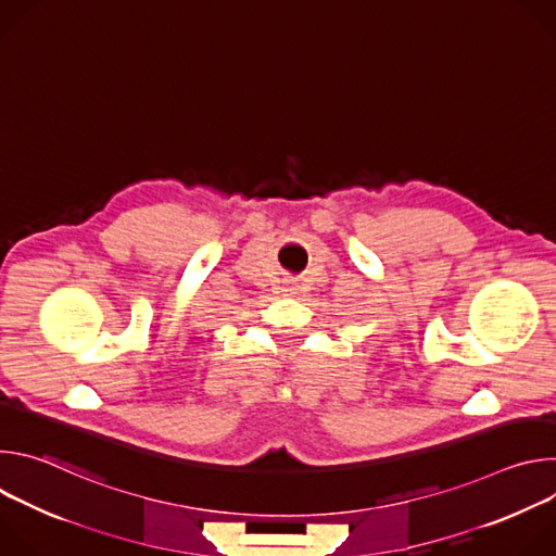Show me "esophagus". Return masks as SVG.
I'll use <instances>...</instances> for the list:
<instances>
[{"label":"esophagus","instance_id":"esophagus-1","mask_svg":"<svg viewBox=\"0 0 556 556\" xmlns=\"http://www.w3.org/2000/svg\"><path fill=\"white\" fill-rule=\"evenodd\" d=\"M281 292H286V294H294V288H292V286H288V283H286V286H283V288H281Z\"/></svg>","mask_w":556,"mask_h":556}]
</instances>
